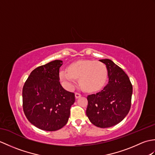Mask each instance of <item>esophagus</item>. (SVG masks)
Segmentation results:
<instances>
[{
	"label": "esophagus",
	"instance_id": "1",
	"mask_svg": "<svg viewBox=\"0 0 155 155\" xmlns=\"http://www.w3.org/2000/svg\"><path fill=\"white\" fill-rule=\"evenodd\" d=\"M81 96H82V95H81V94H80V93H75V98H80Z\"/></svg>",
	"mask_w": 155,
	"mask_h": 155
}]
</instances>
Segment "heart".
<instances>
[{"label":"heart","mask_w":155,"mask_h":155,"mask_svg":"<svg viewBox=\"0 0 155 155\" xmlns=\"http://www.w3.org/2000/svg\"><path fill=\"white\" fill-rule=\"evenodd\" d=\"M59 77L64 86L72 89L76 85V78H80L84 89L93 92L100 90L107 79V69L103 62L93 60H83L69 66L68 71L62 70Z\"/></svg>","instance_id":"b5f03b06"}]
</instances>
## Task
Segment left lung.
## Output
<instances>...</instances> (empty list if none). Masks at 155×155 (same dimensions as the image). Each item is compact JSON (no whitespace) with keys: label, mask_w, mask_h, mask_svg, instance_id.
Masks as SVG:
<instances>
[{"label":"left lung","mask_w":155,"mask_h":155,"mask_svg":"<svg viewBox=\"0 0 155 155\" xmlns=\"http://www.w3.org/2000/svg\"><path fill=\"white\" fill-rule=\"evenodd\" d=\"M106 64L108 83L101 92L87 97L86 114L96 127L108 128L123 120L130 110L133 86L124 71L110 59H102Z\"/></svg>","instance_id":"1"}]
</instances>
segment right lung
<instances>
[{
    "mask_svg": "<svg viewBox=\"0 0 155 155\" xmlns=\"http://www.w3.org/2000/svg\"><path fill=\"white\" fill-rule=\"evenodd\" d=\"M62 61L55 60L31 72L22 88V107L28 121L41 130L54 131L67 123L75 101L60 83Z\"/></svg>",
    "mask_w": 155,
    "mask_h": 155,
    "instance_id": "obj_1",
    "label": "right lung"
}]
</instances>
